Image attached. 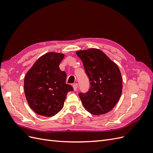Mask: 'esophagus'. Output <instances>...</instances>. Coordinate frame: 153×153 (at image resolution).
Masks as SVG:
<instances>
[{
  "label": "esophagus",
  "instance_id": "1",
  "mask_svg": "<svg viewBox=\"0 0 153 153\" xmlns=\"http://www.w3.org/2000/svg\"><path fill=\"white\" fill-rule=\"evenodd\" d=\"M73 89H74V91H76L77 90V88H78V84H73Z\"/></svg>",
  "mask_w": 153,
  "mask_h": 153
}]
</instances>
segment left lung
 <instances>
[{
    "mask_svg": "<svg viewBox=\"0 0 153 153\" xmlns=\"http://www.w3.org/2000/svg\"><path fill=\"white\" fill-rule=\"evenodd\" d=\"M76 53L82 60L90 82L89 91L78 94L83 106L96 115L106 114L114 107L121 96V71L117 64L99 49L79 50Z\"/></svg>",
    "mask_w": 153,
    "mask_h": 153,
    "instance_id": "obj_1",
    "label": "left lung"
}]
</instances>
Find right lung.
Segmentation results:
<instances>
[{"label": "right lung", "mask_w": 153, "mask_h": 153, "mask_svg": "<svg viewBox=\"0 0 153 153\" xmlns=\"http://www.w3.org/2000/svg\"><path fill=\"white\" fill-rule=\"evenodd\" d=\"M64 55L49 52L39 57L27 73L24 92L27 102L37 114L52 117L61 110L66 95L73 91L66 84V73L59 69Z\"/></svg>", "instance_id": "add662e5"}]
</instances>
